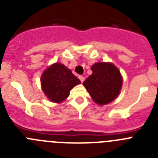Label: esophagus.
I'll return each instance as SVG.
<instances>
[{
    "instance_id": "obj_1",
    "label": "esophagus",
    "mask_w": 158,
    "mask_h": 158,
    "mask_svg": "<svg viewBox=\"0 0 158 158\" xmlns=\"http://www.w3.org/2000/svg\"><path fill=\"white\" fill-rule=\"evenodd\" d=\"M78 77H79V79H80V81L81 82H83L84 81H85V77H84L83 76H81V75H80V76Z\"/></svg>"
}]
</instances>
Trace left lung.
Here are the masks:
<instances>
[{
	"label": "left lung",
	"mask_w": 158,
	"mask_h": 158,
	"mask_svg": "<svg viewBox=\"0 0 158 158\" xmlns=\"http://www.w3.org/2000/svg\"><path fill=\"white\" fill-rule=\"evenodd\" d=\"M92 73L83 82L93 100L104 105L116 98L121 90L123 79L120 72L111 63L98 62L92 66Z\"/></svg>",
	"instance_id": "1"
}]
</instances>
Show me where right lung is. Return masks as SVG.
I'll list each match as a JSON object with an SVG mask.
<instances>
[{
    "mask_svg": "<svg viewBox=\"0 0 158 158\" xmlns=\"http://www.w3.org/2000/svg\"><path fill=\"white\" fill-rule=\"evenodd\" d=\"M80 80L61 63L49 67L41 77L43 91L50 100L55 103L63 101L69 95V91L80 84Z\"/></svg>",
    "mask_w": 158,
    "mask_h": 158,
    "instance_id": "obj_1",
    "label": "right lung"
}]
</instances>
